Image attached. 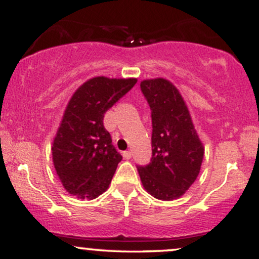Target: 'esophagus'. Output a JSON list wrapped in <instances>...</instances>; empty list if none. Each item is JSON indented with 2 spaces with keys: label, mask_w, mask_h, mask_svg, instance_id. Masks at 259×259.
<instances>
[{
  "label": "esophagus",
  "mask_w": 259,
  "mask_h": 259,
  "mask_svg": "<svg viewBox=\"0 0 259 259\" xmlns=\"http://www.w3.org/2000/svg\"><path fill=\"white\" fill-rule=\"evenodd\" d=\"M123 157L125 158V159H130V158L133 157L132 151H125V152H123Z\"/></svg>",
  "instance_id": "1"
}]
</instances>
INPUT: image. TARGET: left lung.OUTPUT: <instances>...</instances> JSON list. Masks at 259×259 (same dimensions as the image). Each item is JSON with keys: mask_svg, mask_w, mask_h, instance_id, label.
<instances>
[{"mask_svg": "<svg viewBox=\"0 0 259 259\" xmlns=\"http://www.w3.org/2000/svg\"><path fill=\"white\" fill-rule=\"evenodd\" d=\"M141 92L151 107V163L138 166L149 194L160 200L182 197L197 180L204 147L185 100L172 83L164 78L142 80Z\"/></svg>", "mask_w": 259, "mask_h": 259, "instance_id": "1", "label": "left lung"}]
</instances>
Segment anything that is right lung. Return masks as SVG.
Segmentation results:
<instances>
[{
  "label": "right lung",
  "instance_id": "add662e5",
  "mask_svg": "<svg viewBox=\"0 0 259 259\" xmlns=\"http://www.w3.org/2000/svg\"><path fill=\"white\" fill-rule=\"evenodd\" d=\"M136 82V78L94 77L68 101L52 154L57 175L70 194L95 199L107 191L121 155L112 145L104 117Z\"/></svg>",
  "mask_w": 259,
  "mask_h": 259
}]
</instances>
